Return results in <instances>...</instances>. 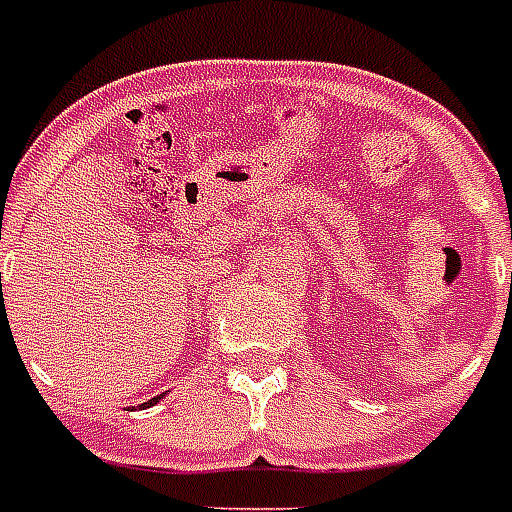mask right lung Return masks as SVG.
Returning <instances> with one entry per match:
<instances>
[{"label":"right lung","mask_w":512,"mask_h":512,"mask_svg":"<svg viewBox=\"0 0 512 512\" xmlns=\"http://www.w3.org/2000/svg\"><path fill=\"white\" fill-rule=\"evenodd\" d=\"M163 397H166V395H158V397H152V400H147V403H142V405H139V408H150V405H155V403H161Z\"/></svg>","instance_id":"right-lung-1"}]
</instances>
